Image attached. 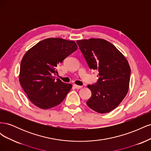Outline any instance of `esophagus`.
Wrapping results in <instances>:
<instances>
[{
    "label": "esophagus",
    "mask_w": 151,
    "mask_h": 151,
    "mask_svg": "<svg viewBox=\"0 0 151 151\" xmlns=\"http://www.w3.org/2000/svg\"><path fill=\"white\" fill-rule=\"evenodd\" d=\"M73 86H74L76 89H81L82 88H83V86H78V85H76V84H74V85H73Z\"/></svg>",
    "instance_id": "obj_1"
}]
</instances>
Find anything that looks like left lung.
<instances>
[{
    "mask_svg": "<svg viewBox=\"0 0 151 151\" xmlns=\"http://www.w3.org/2000/svg\"><path fill=\"white\" fill-rule=\"evenodd\" d=\"M91 69L99 72L97 83L88 85L91 96L88 106L99 113L115 109L129 91L130 67L127 58L113 44L101 38L77 40Z\"/></svg>",
    "mask_w": 151,
    "mask_h": 151,
    "instance_id": "1",
    "label": "left lung"
}]
</instances>
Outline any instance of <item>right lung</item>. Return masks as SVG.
I'll return each mask as SVG.
<instances>
[{"label": "right lung", "instance_id": "add662e5", "mask_svg": "<svg viewBox=\"0 0 151 151\" xmlns=\"http://www.w3.org/2000/svg\"><path fill=\"white\" fill-rule=\"evenodd\" d=\"M77 49L74 41L49 38L36 44L22 58L19 80L28 99L37 107L46 109L62 102L72 84L55 79L57 67Z\"/></svg>", "mask_w": 151, "mask_h": 151}]
</instances>
